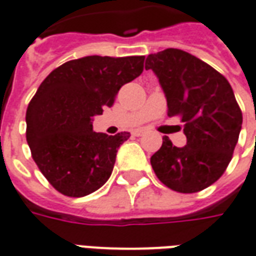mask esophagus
Masks as SVG:
<instances>
[{"instance_id": "34e87169", "label": "esophagus", "mask_w": 256, "mask_h": 256, "mask_svg": "<svg viewBox=\"0 0 256 256\" xmlns=\"http://www.w3.org/2000/svg\"><path fill=\"white\" fill-rule=\"evenodd\" d=\"M132 134H134L135 136H142L143 134H144V131H143V130H136V131H134Z\"/></svg>"}]
</instances>
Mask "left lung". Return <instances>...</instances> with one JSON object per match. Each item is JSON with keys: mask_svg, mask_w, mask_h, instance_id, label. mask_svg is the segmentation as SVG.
I'll return each mask as SVG.
<instances>
[{"mask_svg": "<svg viewBox=\"0 0 256 256\" xmlns=\"http://www.w3.org/2000/svg\"><path fill=\"white\" fill-rule=\"evenodd\" d=\"M146 70L158 77L168 116H179L188 143L162 146L152 156L154 172L166 188L197 193L224 175L233 157L242 114L229 81L206 62L182 50L168 48L146 59Z\"/></svg>", "mask_w": 256, "mask_h": 256, "instance_id": "1", "label": "left lung"}]
</instances>
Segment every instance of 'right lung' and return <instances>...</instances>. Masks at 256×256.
<instances>
[{
	"label": "right lung",
	"mask_w": 256,
	"mask_h": 256,
	"mask_svg": "<svg viewBox=\"0 0 256 256\" xmlns=\"http://www.w3.org/2000/svg\"><path fill=\"white\" fill-rule=\"evenodd\" d=\"M144 56H85L66 62L41 82L26 112L32 160L48 182L68 197H84L112 175L130 132L92 130V117L112 108L120 88L139 77Z\"/></svg>",
	"instance_id": "obj_1"
}]
</instances>
